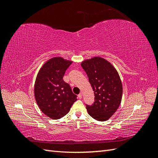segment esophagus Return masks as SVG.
<instances>
[{"label": "esophagus", "mask_w": 158, "mask_h": 158, "mask_svg": "<svg viewBox=\"0 0 158 158\" xmlns=\"http://www.w3.org/2000/svg\"><path fill=\"white\" fill-rule=\"evenodd\" d=\"M78 98L80 99H82V94H78Z\"/></svg>", "instance_id": "1"}]
</instances>
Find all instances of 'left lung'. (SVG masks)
<instances>
[{"mask_svg": "<svg viewBox=\"0 0 158 158\" xmlns=\"http://www.w3.org/2000/svg\"><path fill=\"white\" fill-rule=\"evenodd\" d=\"M95 95L92 106L86 105L89 115L99 121H107L121 103L123 85L115 68L108 60L94 56L82 62Z\"/></svg>", "mask_w": 158, "mask_h": 158, "instance_id": "1", "label": "left lung"}]
</instances>
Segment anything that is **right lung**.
<instances>
[{"mask_svg": "<svg viewBox=\"0 0 158 158\" xmlns=\"http://www.w3.org/2000/svg\"><path fill=\"white\" fill-rule=\"evenodd\" d=\"M73 61L56 56L47 60L38 72L34 85L35 101L41 111L52 119L67 114L77 100L63 78Z\"/></svg>", "mask_w": 158, "mask_h": 158, "instance_id": "right-lung-1", "label": "right lung"}]
</instances>
